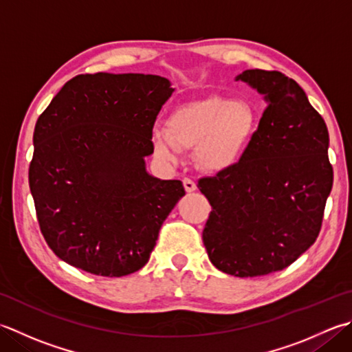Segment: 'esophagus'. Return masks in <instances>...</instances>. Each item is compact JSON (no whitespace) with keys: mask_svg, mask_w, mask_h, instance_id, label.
<instances>
[{"mask_svg":"<svg viewBox=\"0 0 352 352\" xmlns=\"http://www.w3.org/2000/svg\"><path fill=\"white\" fill-rule=\"evenodd\" d=\"M183 186H184L186 192H194V190H197V184H195V182H192L190 178H184V180H183Z\"/></svg>","mask_w":352,"mask_h":352,"instance_id":"1","label":"esophagus"}]
</instances>
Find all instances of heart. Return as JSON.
Returning <instances> with one entry per match:
<instances>
[{"mask_svg":"<svg viewBox=\"0 0 352 352\" xmlns=\"http://www.w3.org/2000/svg\"><path fill=\"white\" fill-rule=\"evenodd\" d=\"M168 128L155 126L153 143L164 160H174L178 149L195 148L199 168L219 172L235 164L249 144L256 125L253 109L245 103L210 96L178 107L169 116Z\"/></svg>","mask_w":352,"mask_h":352,"instance_id":"b5f03b06","label":"heart"}]
</instances>
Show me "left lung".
<instances>
[{
  "mask_svg": "<svg viewBox=\"0 0 352 352\" xmlns=\"http://www.w3.org/2000/svg\"><path fill=\"white\" fill-rule=\"evenodd\" d=\"M235 80L263 94L267 108L239 160L198 182L212 206L203 243L218 270L254 278L284 270L314 244L333 166L325 120L298 82L265 70Z\"/></svg>",
  "mask_w": 352,
  "mask_h": 352,
  "instance_id": "8db88e82",
  "label": "left lung"
}]
</instances>
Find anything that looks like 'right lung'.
Instances as JSON below:
<instances>
[{
	"instance_id": "1",
	"label": "right lung",
	"mask_w": 352,
	"mask_h": 352,
	"mask_svg": "<svg viewBox=\"0 0 352 352\" xmlns=\"http://www.w3.org/2000/svg\"><path fill=\"white\" fill-rule=\"evenodd\" d=\"M172 93L170 80L155 74H79L39 116L29 184L41 232L59 259L108 278L148 263L186 194L180 180H160L144 163Z\"/></svg>"
}]
</instances>
